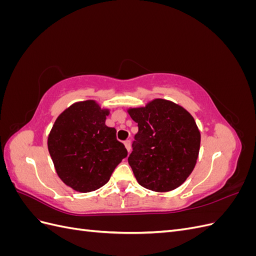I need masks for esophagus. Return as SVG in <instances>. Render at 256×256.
<instances>
[{"instance_id": "34e87169", "label": "esophagus", "mask_w": 256, "mask_h": 256, "mask_svg": "<svg viewBox=\"0 0 256 256\" xmlns=\"http://www.w3.org/2000/svg\"><path fill=\"white\" fill-rule=\"evenodd\" d=\"M124 145H125L127 152H130V150H131V146H130V145H131V143H130V141H129V140L125 141V142H124Z\"/></svg>"}]
</instances>
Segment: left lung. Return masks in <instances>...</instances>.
<instances>
[{"mask_svg": "<svg viewBox=\"0 0 256 256\" xmlns=\"http://www.w3.org/2000/svg\"><path fill=\"white\" fill-rule=\"evenodd\" d=\"M127 112L138 127L128 157L138 182L156 192L180 187L198 157L200 134L193 116L182 106L161 98Z\"/></svg>", "mask_w": 256, "mask_h": 256, "instance_id": "1", "label": "left lung"}]
</instances>
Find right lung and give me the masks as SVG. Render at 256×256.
<instances>
[{
	"mask_svg": "<svg viewBox=\"0 0 256 256\" xmlns=\"http://www.w3.org/2000/svg\"><path fill=\"white\" fill-rule=\"evenodd\" d=\"M109 109L95 100L72 104L62 112L48 136V150L56 174L68 187L86 193L109 182L127 150L106 125Z\"/></svg>",
	"mask_w": 256,
	"mask_h": 256,
	"instance_id": "1",
	"label": "right lung"
}]
</instances>
